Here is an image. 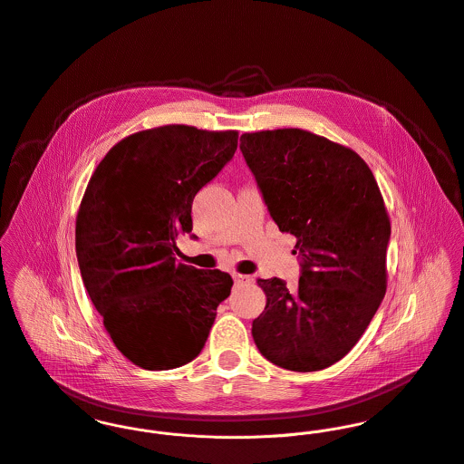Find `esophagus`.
<instances>
[{"instance_id":"34e87169","label":"esophagus","mask_w":464,"mask_h":464,"mask_svg":"<svg viewBox=\"0 0 464 464\" xmlns=\"http://www.w3.org/2000/svg\"><path fill=\"white\" fill-rule=\"evenodd\" d=\"M233 279H235V283L237 285H242V283H249L253 277L251 276H242V274H235L233 276Z\"/></svg>"}]
</instances>
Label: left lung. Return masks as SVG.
<instances>
[{
    "label": "left lung",
    "instance_id": "1",
    "mask_svg": "<svg viewBox=\"0 0 464 464\" xmlns=\"http://www.w3.org/2000/svg\"><path fill=\"white\" fill-rule=\"evenodd\" d=\"M240 151L279 231L297 238L299 288L257 279L261 356L294 372L324 370L358 343L386 294L390 218L353 150L297 128L244 133Z\"/></svg>",
    "mask_w": 464,
    "mask_h": 464
}]
</instances>
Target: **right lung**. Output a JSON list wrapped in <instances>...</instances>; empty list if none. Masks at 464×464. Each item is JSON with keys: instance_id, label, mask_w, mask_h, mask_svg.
<instances>
[{"instance_id": "right-lung-1", "label": "right lung", "mask_w": 464, "mask_h": 464, "mask_svg": "<svg viewBox=\"0 0 464 464\" xmlns=\"http://www.w3.org/2000/svg\"><path fill=\"white\" fill-rule=\"evenodd\" d=\"M238 131L169 124L117 142L96 167L76 217V256L115 347L146 370L199 356L233 279L178 263L192 203L233 158Z\"/></svg>"}]
</instances>
